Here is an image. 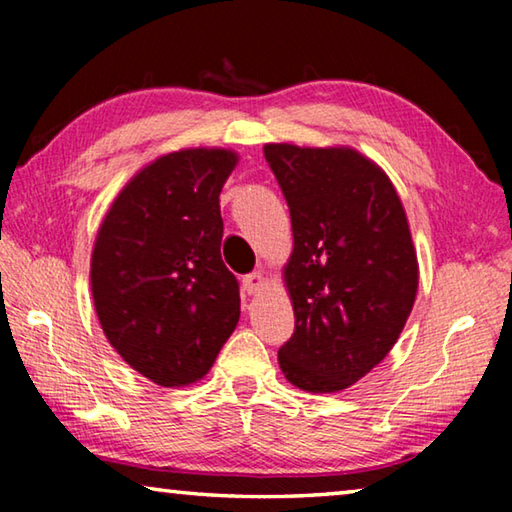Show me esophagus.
<instances>
[{
	"label": "esophagus",
	"instance_id": "obj_1",
	"mask_svg": "<svg viewBox=\"0 0 512 512\" xmlns=\"http://www.w3.org/2000/svg\"><path fill=\"white\" fill-rule=\"evenodd\" d=\"M244 289L248 293H259L264 289V275L262 273H250L244 277Z\"/></svg>",
	"mask_w": 512,
	"mask_h": 512
}]
</instances>
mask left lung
I'll use <instances>...</instances> for the list:
<instances>
[{
    "instance_id": "1",
    "label": "left lung",
    "mask_w": 512,
    "mask_h": 512,
    "mask_svg": "<svg viewBox=\"0 0 512 512\" xmlns=\"http://www.w3.org/2000/svg\"><path fill=\"white\" fill-rule=\"evenodd\" d=\"M291 212L282 268L296 332L277 352L287 381L339 393L384 361L418 293L420 266L397 189L352 146H264Z\"/></svg>"
}]
</instances>
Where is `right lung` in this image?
<instances>
[{"label": "right lung", "mask_w": 512, "mask_h": 512, "mask_svg": "<svg viewBox=\"0 0 512 512\" xmlns=\"http://www.w3.org/2000/svg\"><path fill=\"white\" fill-rule=\"evenodd\" d=\"M237 162L221 146L160 155L121 187L94 237L90 287L103 334L158 386L201 381L239 323L219 205Z\"/></svg>", "instance_id": "obj_1"}]
</instances>
